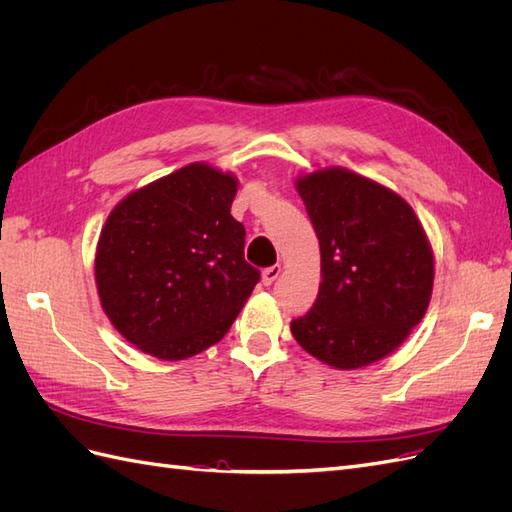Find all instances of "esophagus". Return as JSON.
<instances>
[{"label": "esophagus", "instance_id": "esophagus-1", "mask_svg": "<svg viewBox=\"0 0 512 512\" xmlns=\"http://www.w3.org/2000/svg\"><path fill=\"white\" fill-rule=\"evenodd\" d=\"M280 273H282V267H280V265H273V267L265 269V271H262V284L271 286V284L277 280V277H280Z\"/></svg>", "mask_w": 512, "mask_h": 512}]
</instances>
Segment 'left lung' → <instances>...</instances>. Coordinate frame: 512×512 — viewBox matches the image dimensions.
<instances>
[{"instance_id":"left-lung-1","label":"left lung","mask_w":512,"mask_h":512,"mask_svg":"<svg viewBox=\"0 0 512 512\" xmlns=\"http://www.w3.org/2000/svg\"><path fill=\"white\" fill-rule=\"evenodd\" d=\"M320 243L314 307L290 322L299 346L335 369L389 356L423 320L433 290V252L404 198L348 168L297 179Z\"/></svg>"}]
</instances>
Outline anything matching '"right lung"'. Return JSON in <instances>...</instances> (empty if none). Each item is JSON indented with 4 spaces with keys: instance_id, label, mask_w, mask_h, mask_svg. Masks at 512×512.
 Listing matches in <instances>:
<instances>
[{
    "instance_id": "obj_1",
    "label": "right lung",
    "mask_w": 512,
    "mask_h": 512,
    "mask_svg": "<svg viewBox=\"0 0 512 512\" xmlns=\"http://www.w3.org/2000/svg\"><path fill=\"white\" fill-rule=\"evenodd\" d=\"M237 177L205 162L130 192L96 247L104 314L138 350L183 361L218 344L260 280L230 215Z\"/></svg>"
}]
</instances>
